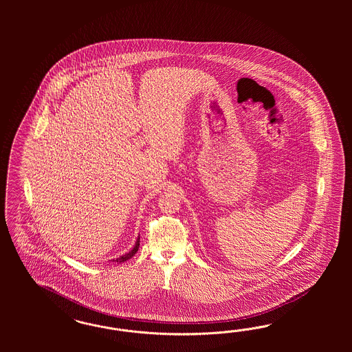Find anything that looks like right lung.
<instances>
[{
    "instance_id": "obj_1",
    "label": "right lung",
    "mask_w": 352,
    "mask_h": 352,
    "mask_svg": "<svg viewBox=\"0 0 352 352\" xmlns=\"http://www.w3.org/2000/svg\"><path fill=\"white\" fill-rule=\"evenodd\" d=\"M139 249V237L137 239V243H135V246L129 252L128 254H124V256H120V258H118V259H113L115 262H118V263H121V262H125V261H128V259H130L131 256H134V254L138 252Z\"/></svg>"
}]
</instances>
